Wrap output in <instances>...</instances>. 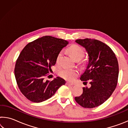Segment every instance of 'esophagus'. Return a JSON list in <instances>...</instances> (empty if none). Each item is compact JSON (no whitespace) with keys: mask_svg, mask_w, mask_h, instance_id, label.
Wrapping results in <instances>:
<instances>
[{"mask_svg":"<svg viewBox=\"0 0 128 128\" xmlns=\"http://www.w3.org/2000/svg\"><path fill=\"white\" fill-rule=\"evenodd\" d=\"M66 85H69V86H73V85H74V84L73 83H71V82H66Z\"/></svg>","mask_w":128,"mask_h":128,"instance_id":"obj_1","label":"esophagus"}]
</instances>
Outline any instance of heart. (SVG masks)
Instances as JSON below:
<instances>
[{"mask_svg": "<svg viewBox=\"0 0 128 128\" xmlns=\"http://www.w3.org/2000/svg\"><path fill=\"white\" fill-rule=\"evenodd\" d=\"M67 51L72 56V57L76 60H79L84 57L85 52L84 50L79 45L73 44L67 48ZM62 56V52H59L56 57V62L58 64L60 63V59ZM59 74L62 78L67 81H72L74 80L78 74V71L75 69L63 68L59 72Z\"/></svg>", "mask_w": 128, "mask_h": 128, "instance_id": "obj_1", "label": "heart"}]
</instances>
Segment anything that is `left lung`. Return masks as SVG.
Here are the masks:
<instances>
[{"mask_svg":"<svg viewBox=\"0 0 128 128\" xmlns=\"http://www.w3.org/2000/svg\"><path fill=\"white\" fill-rule=\"evenodd\" d=\"M77 43L86 48L88 64L80 80L85 85L83 93L74 98L84 108H92L101 105L111 96L118 84V64L115 54L107 44L95 39L77 40Z\"/></svg>","mask_w":128,"mask_h":128,"instance_id":"1","label":"left lung"}]
</instances>
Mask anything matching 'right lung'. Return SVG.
I'll list each match as a JSON object with an SVG mask.
<instances>
[{
	"label": "right lung",
	"instance_id": "obj_1",
	"mask_svg": "<svg viewBox=\"0 0 128 128\" xmlns=\"http://www.w3.org/2000/svg\"><path fill=\"white\" fill-rule=\"evenodd\" d=\"M68 42L51 36H44L29 42L21 51L16 60L14 76L21 93L33 102H42L50 98L66 81L57 77L50 81L52 66L58 54Z\"/></svg>",
	"mask_w": 128,
	"mask_h": 128
}]
</instances>
